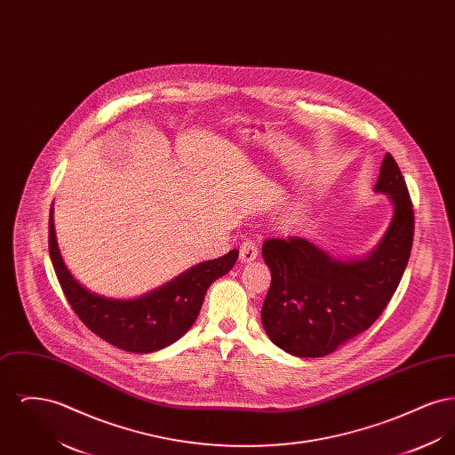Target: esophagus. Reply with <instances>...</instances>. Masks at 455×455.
Returning a JSON list of instances; mask_svg holds the SVG:
<instances>
[{"instance_id":"34e87169","label":"esophagus","mask_w":455,"mask_h":455,"mask_svg":"<svg viewBox=\"0 0 455 455\" xmlns=\"http://www.w3.org/2000/svg\"><path fill=\"white\" fill-rule=\"evenodd\" d=\"M259 254V249H258V243L254 240H243L240 243V260L242 262H251V260L256 259Z\"/></svg>"}]
</instances>
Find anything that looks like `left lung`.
<instances>
[{"mask_svg":"<svg viewBox=\"0 0 455 455\" xmlns=\"http://www.w3.org/2000/svg\"><path fill=\"white\" fill-rule=\"evenodd\" d=\"M375 193L389 195L394 217L365 259H336L302 237L262 243L271 286L260 321L269 339L286 353L325 356L373 324L390 302L410 260L414 232L411 197L390 153Z\"/></svg>","mask_w":455,"mask_h":455,"instance_id":"1","label":"left lung"}]
</instances>
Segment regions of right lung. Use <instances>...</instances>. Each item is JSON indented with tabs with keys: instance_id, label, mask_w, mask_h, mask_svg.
<instances>
[{
	"instance_id": "obj_1",
	"label": "right lung",
	"mask_w": 455,
	"mask_h": 455,
	"mask_svg": "<svg viewBox=\"0 0 455 455\" xmlns=\"http://www.w3.org/2000/svg\"><path fill=\"white\" fill-rule=\"evenodd\" d=\"M49 256L68 302L93 334L130 353H152L172 345L195 324L206 290L234 267L238 251L196 264L140 299L114 300L88 291L68 271L58 249L51 208Z\"/></svg>"
}]
</instances>
